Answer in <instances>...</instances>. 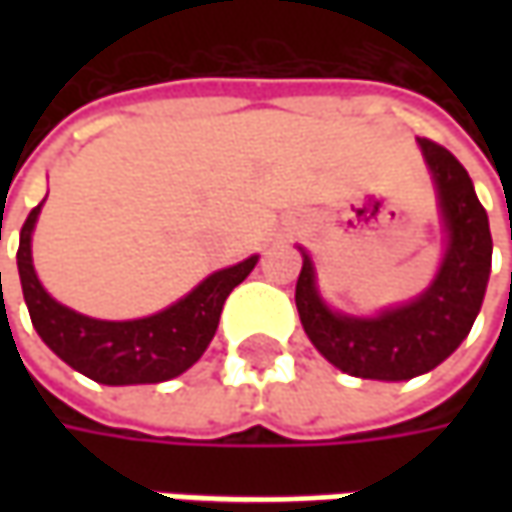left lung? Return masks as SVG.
<instances>
[{"label": "left lung", "instance_id": "1", "mask_svg": "<svg viewBox=\"0 0 512 512\" xmlns=\"http://www.w3.org/2000/svg\"><path fill=\"white\" fill-rule=\"evenodd\" d=\"M439 193L447 250L433 285L419 299L379 316H347L325 305L316 270L302 250L296 307L307 339L342 373L379 382H404L442 364L467 339L490 279L493 239L462 162L442 145L419 139Z\"/></svg>", "mask_w": 512, "mask_h": 512}]
</instances>
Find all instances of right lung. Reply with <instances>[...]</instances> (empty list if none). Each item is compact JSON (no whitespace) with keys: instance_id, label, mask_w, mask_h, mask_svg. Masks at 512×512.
<instances>
[{"instance_id":"1","label":"right lung","mask_w":512,"mask_h":512,"mask_svg":"<svg viewBox=\"0 0 512 512\" xmlns=\"http://www.w3.org/2000/svg\"><path fill=\"white\" fill-rule=\"evenodd\" d=\"M42 205L28 213L19 233V279L28 305L30 322L50 350L99 384H159L182 376L187 367L202 359L210 339L216 336L225 299L247 273L256 267L259 256H250L239 265L210 273L185 299L130 322H102L82 316L59 305L42 282L36 279L30 259V236Z\"/></svg>"}]
</instances>
